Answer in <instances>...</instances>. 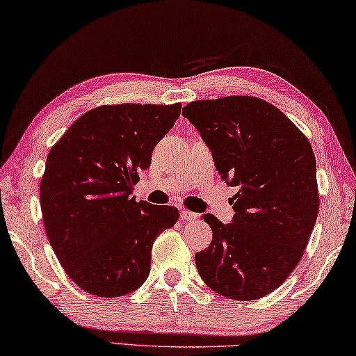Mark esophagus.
<instances>
[{
  "label": "esophagus",
  "mask_w": 356,
  "mask_h": 356,
  "mask_svg": "<svg viewBox=\"0 0 356 356\" xmlns=\"http://www.w3.org/2000/svg\"><path fill=\"white\" fill-rule=\"evenodd\" d=\"M181 220H183V221H191V222H193V221L197 220V215H195V213H193V211L183 210V211H181Z\"/></svg>",
  "instance_id": "esophagus-1"
}]
</instances>
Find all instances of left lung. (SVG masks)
<instances>
[{
	"mask_svg": "<svg viewBox=\"0 0 356 356\" xmlns=\"http://www.w3.org/2000/svg\"><path fill=\"white\" fill-rule=\"evenodd\" d=\"M183 116L210 147L221 178L238 188L231 222L202 216L213 240L195 253L197 270L224 298H264L298 266L318 216L309 140L280 109L256 97L193 102Z\"/></svg>",
	"mask_w": 356,
	"mask_h": 356,
	"instance_id": "obj_1",
	"label": "left lung"
}]
</instances>
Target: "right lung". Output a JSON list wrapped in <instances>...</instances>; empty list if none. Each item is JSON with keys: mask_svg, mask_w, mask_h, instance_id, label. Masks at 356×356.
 <instances>
[{"mask_svg": "<svg viewBox=\"0 0 356 356\" xmlns=\"http://www.w3.org/2000/svg\"><path fill=\"white\" fill-rule=\"evenodd\" d=\"M179 113L181 103L98 106L49 151L40 189L47 238L67 275L92 296L143 285L152 243L179 218L175 207L132 195Z\"/></svg>", "mask_w": 356, "mask_h": 356, "instance_id": "right-lung-1", "label": "right lung"}]
</instances>
